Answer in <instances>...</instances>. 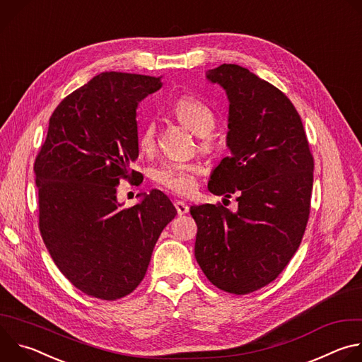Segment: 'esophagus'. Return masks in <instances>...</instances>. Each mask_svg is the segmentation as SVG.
I'll return each instance as SVG.
<instances>
[{
  "label": "esophagus",
  "mask_w": 362,
  "mask_h": 362,
  "mask_svg": "<svg viewBox=\"0 0 362 362\" xmlns=\"http://www.w3.org/2000/svg\"><path fill=\"white\" fill-rule=\"evenodd\" d=\"M175 208H176L179 215H185V214L189 212V206L185 202H182V200H176L175 202Z\"/></svg>",
  "instance_id": "obj_1"
}]
</instances>
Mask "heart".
Wrapping results in <instances>:
<instances>
[{"instance_id": "1", "label": "heart", "mask_w": 362, "mask_h": 362, "mask_svg": "<svg viewBox=\"0 0 362 362\" xmlns=\"http://www.w3.org/2000/svg\"><path fill=\"white\" fill-rule=\"evenodd\" d=\"M176 117L186 124L192 132L200 136L199 144L203 150L211 148L208 139L215 127V116L212 110L199 98L185 95L176 101L173 107ZM158 127L154 122H148L139 136V146L141 150L148 151L156 144ZM202 166L197 162H165L153 173L154 180L162 187L179 194H189L196 186V176L200 175Z\"/></svg>"}]
</instances>
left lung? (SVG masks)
<instances>
[{
  "label": "left lung",
  "instance_id": "obj_1",
  "mask_svg": "<svg viewBox=\"0 0 362 362\" xmlns=\"http://www.w3.org/2000/svg\"><path fill=\"white\" fill-rule=\"evenodd\" d=\"M206 77L226 90L230 148L208 187L236 193L238 212L221 203L192 206L194 256L216 288L245 295L275 281L298 250L311 212L314 158L300 116L279 88L236 64Z\"/></svg>",
  "mask_w": 362,
  "mask_h": 362
}]
</instances>
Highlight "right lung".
Listing matches in <instances>:
<instances>
[{"mask_svg":"<svg viewBox=\"0 0 362 362\" xmlns=\"http://www.w3.org/2000/svg\"><path fill=\"white\" fill-rule=\"evenodd\" d=\"M160 87L162 76L93 77L51 115L34 162L44 245L62 274L93 298L132 293L177 214L156 189L130 208H120L116 197L120 180L140 176L130 169L139 156V101Z\"/></svg>","mask_w":362,"mask_h":362,"instance_id":"add662e5","label":"right lung"}]
</instances>
